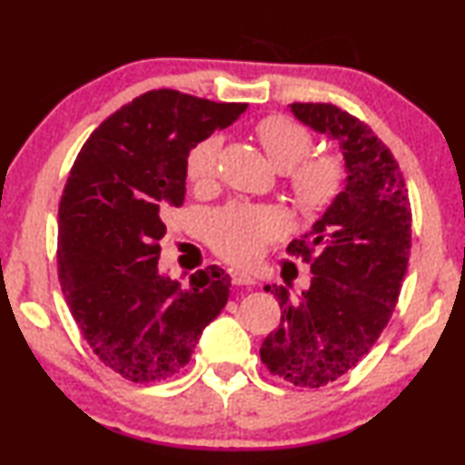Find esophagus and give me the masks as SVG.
<instances>
[{
    "label": "esophagus",
    "mask_w": 465,
    "mask_h": 465,
    "mask_svg": "<svg viewBox=\"0 0 465 465\" xmlns=\"http://www.w3.org/2000/svg\"><path fill=\"white\" fill-rule=\"evenodd\" d=\"M231 279L234 285H253L256 283V279H253L250 272H243V271H231Z\"/></svg>",
    "instance_id": "obj_1"
}]
</instances>
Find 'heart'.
<instances>
[{"mask_svg":"<svg viewBox=\"0 0 465 465\" xmlns=\"http://www.w3.org/2000/svg\"><path fill=\"white\" fill-rule=\"evenodd\" d=\"M256 135L272 167L282 173L295 169L292 193L302 212L317 213L334 201L342 183V164L334 156H317L302 163L313 148V139L304 126L290 118L271 116L258 124ZM220 150V139L207 137L188 152L186 175L196 188H205L218 177ZM283 231L285 222L275 209L228 207L209 222V241L224 258L247 264Z\"/></svg>","mask_w":465,"mask_h":465,"instance_id":"b5f03b06","label":"heart"}]
</instances>
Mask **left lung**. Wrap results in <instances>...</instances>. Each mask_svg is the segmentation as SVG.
<instances>
[{
  "instance_id": "obj_1",
  "label": "left lung",
  "mask_w": 465,
  "mask_h": 465,
  "mask_svg": "<svg viewBox=\"0 0 465 465\" xmlns=\"http://www.w3.org/2000/svg\"><path fill=\"white\" fill-rule=\"evenodd\" d=\"M290 112L339 143L347 173L320 220L288 247L311 260L309 288L292 301L283 285H266L282 323L260 358L279 379L313 390L351 371L390 322L409 266L411 203L398 161L368 124L330 104Z\"/></svg>"
}]
</instances>
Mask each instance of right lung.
Wrapping results in <instances>:
<instances>
[{
    "mask_svg": "<svg viewBox=\"0 0 465 465\" xmlns=\"http://www.w3.org/2000/svg\"><path fill=\"white\" fill-rule=\"evenodd\" d=\"M245 104L150 91L112 114L82 145L59 205V279L82 336L135 383L173 377L226 307L220 266L188 285L158 271L163 212L186 196V158L231 126Z\"/></svg>",
    "mask_w": 465,
    "mask_h": 465,
    "instance_id": "right-lung-1",
    "label": "right lung"
}]
</instances>
